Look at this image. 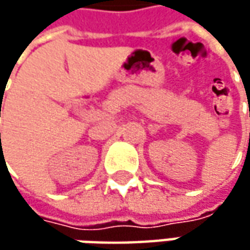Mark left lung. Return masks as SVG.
Returning <instances> with one entry per match:
<instances>
[{"instance_id": "left-lung-1", "label": "left lung", "mask_w": 250, "mask_h": 250, "mask_svg": "<svg viewBox=\"0 0 250 250\" xmlns=\"http://www.w3.org/2000/svg\"><path fill=\"white\" fill-rule=\"evenodd\" d=\"M249 115H250V114H249Z\"/></svg>"}]
</instances>
